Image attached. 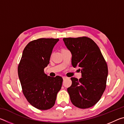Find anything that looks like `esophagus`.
<instances>
[{
	"instance_id": "esophagus-1",
	"label": "esophagus",
	"mask_w": 124,
	"mask_h": 124,
	"mask_svg": "<svg viewBox=\"0 0 124 124\" xmlns=\"http://www.w3.org/2000/svg\"><path fill=\"white\" fill-rule=\"evenodd\" d=\"M67 78H67V77H63V80H66V79H67Z\"/></svg>"
}]
</instances>
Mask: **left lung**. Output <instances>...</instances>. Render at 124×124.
I'll list each match as a JSON object with an SVG mask.
<instances>
[{"instance_id": "left-lung-1", "label": "left lung", "mask_w": 124, "mask_h": 124, "mask_svg": "<svg viewBox=\"0 0 124 124\" xmlns=\"http://www.w3.org/2000/svg\"><path fill=\"white\" fill-rule=\"evenodd\" d=\"M65 45L72 54V64L78 67L81 77L71 78L72 85L67 89L73 105L89 108L99 101L106 87L108 66L100 48L86 37L64 38Z\"/></svg>"}]
</instances>
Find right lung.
<instances>
[{"label": "right lung", "instance_id": "add662e5", "mask_svg": "<svg viewBox=\"0 0 124 124\" xmlns=\"http://www.w3.org/2000/svg\"><path fill=\"white\" fill-rule=\"evenodd\" d=\"M58 40L40 38L29 42L23 50L18 66L23 95L29 103L40 110L49 109L54 106L62 87L61 77H50L44 71Z\"/></svg>", "mask_w": 124, "mask_h": 124}]
</instances>
